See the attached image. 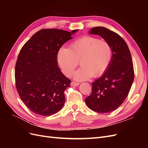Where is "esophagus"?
<instances>
[{"label": "esophagus", "instance_id": "34e87169", "mask_svg": "<svg viewBox=\"0 0 148 148\" xmlns=\"http://www.w3.org/2000/svg\"><path fill=\"white\" fill-rule=\"evenodd\" d=\"M70 84H71V86H77L79 85V83H77V82H72Z\"/></svg>", "mask_w": 148, "mask_h": 148}]
</instances>
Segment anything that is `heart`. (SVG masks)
<instances>
[{"label":"heart","instance_id":"1","mask_svg":"<svg viewBox=\"0 0 148 148\" xmlns=\"http://www.w3.org/2000/svg\"><path fill=\"white\" fill-rule=\"evenodd\" d=\"M112 57L110 44L96 38L86 36L71 43L69 49L62 47L58 51L57 59L62 72L70 77L78 65L82 67L74 73V78L83 81L98 77L108 68Z\"/></svg>","mask_w":148,"mask_h":148}]
</instances>
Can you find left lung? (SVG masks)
I'll use <instances>...</instances> for the list:
<instances>
[{
	"instance_id": "obj_1",
	"label": "left lung",
	"mask_w": 148,
	"mask_h": 148,
	"mask_svg": "<svg viewBox=\"0 0 148 148\" xmlns=\"http://www.w3.org/2000/svg\"><path fill=\"white\" fill-rule=\"evenodd\" d=\"M89 33L99 35L110 44L112 57L106 72L92 83V92L85 102L93 111L108 113L122 105L131 89L135 76L131 53L124 39L112 31L97 26Z\"/></svg>"
}]
</instances>
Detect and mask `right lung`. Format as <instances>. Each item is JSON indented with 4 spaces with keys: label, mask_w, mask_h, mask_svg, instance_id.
Here are the masks:
<instances>
[{
    "label": "right lung",
    "mask_w": 148,
    "mask_h": 148,
    "mask_svg": "<svg viewBox=\"0 0 148 148\" xmlns=\"http://www.w3.org/2000/svg\"><path fill=\"white\" fill-rule=\"evenodd\" d=\"M77 31L42 29L21 49L15 65L16 88L21 101L34 114L50 116L63 107L64 92L71 80L58 66L57 52Z\"/></svg>",
    "instance_id": "add662e5"
}]
</instances>
